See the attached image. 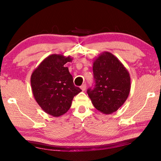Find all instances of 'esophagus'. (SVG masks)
<instances>
[{"label":"esophagus","mask_w":161,"mask_h":161,"mask_svg":"<svg viewBox=\"0 0 161 161\" xmlns=\"http://www.w3.org/2000/svg\"><path fill=\"white\" fill-rule=\"evenodd\" d=\"M86 84H82V85H81V87H80V88H81V90H82L83 92L84 91H85V89H86Z\"/></svg>","instance_id":"1"}]
</instances>
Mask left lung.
Masks as SVG:
<instances>
[{
  "label": "left lung",
  "instance_id": "8db88e82",
  "mask_svg": "<svg viewBox=\"0 0 161 161\" xmlns=\"http://www.w3.org/2000/svg\"><path fill=\"white\" fill-rule=\"evenodd\" d=\"M93 61L95 86L89 89L87 94L101 113L113 114L129 97L130 74L121 61L108 52H103Z\"/></svg>",
  "mask_w": 161,
  "mask_h": 161
}]
</instances>
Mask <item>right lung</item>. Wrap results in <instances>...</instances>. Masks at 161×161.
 Instances as JSON below:
<instances>
[{"mask_svg": "<svg viewBox=\"0 0 161 161\" xmlns=\"http://www.w3.org/2000/svg\"><path fill=\"white\" fill-rule=\"evenodd\" d=\"M70 56L53 54L45 58L32 72L31 88L35 101L49 115L59 117L69 109L73 98L81 92L73 82L68 67Z\"/></svg>", "mask_w": 161, "mask_h": 161, "instance_id": "1", "label": "right lung"}]
</instances>
